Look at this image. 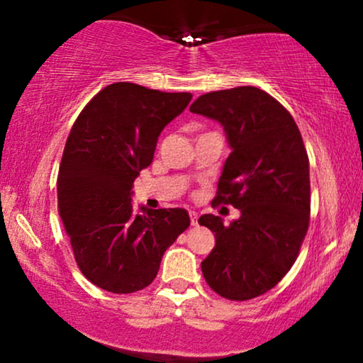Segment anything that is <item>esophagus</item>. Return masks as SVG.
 I'll use <instances>...</instances> for the list:
<instances>
[{"label": "esophagus", "mask_w": 363, "mask_h": 363, "mask_svg": "<svg viewBox=\"0 0 363 363\" xmlns=\"http://www.w3.org/2000/svg\"><path fill=\"white\" fill-rule=\"evenodd\" d=\"M189 216H191V225L196 227V225H198V213H196V211H189Z\"/></svg>", "instance_id": "obj_1"}]
</instances>
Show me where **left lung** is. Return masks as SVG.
Listing matches in <instances>:
<instances>
[{"label": "left lung", "mask_w": 363, "mask_h": 363, "mask_svg": "<svg viewBox=\"0 0 363 363\" xmlns=\"http://www.w3.org/2000/svg\"><path fill=\"white\" fill-rule=\"evenodd\" d=\"M189 111L223 126L232 153L213 203L240 210L230 225L215 215L198 220L216 239L201 262L203 277L228 301L259 297L290 272L309 228V157L302 135L290 112L256 86L210 91Z\"/></svg>", "instance_id": "left-lung-1"}]
</instances>
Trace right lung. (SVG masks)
Wrapping results in <instances>:
<instances>
[{
    "label": "right lung",
    "instance_id": "add662e5",
    "mask_svg": "<svg viewBox=\"0 0 363 363\" xmlns=\"http://www.w3.org/2000/svg\"><path fill=\"white\" fill-rule=\"evenodd\" d=\"M136 83L107 85L74 121L57 174V210L78 268L112 294L155 280L162 256L189 227L182 208L136 211L135 179L153 160L157 140L191 102Z\"/></svg>",
    "mask_w": 363,
    "mask_h": 363
}]
</instances>
